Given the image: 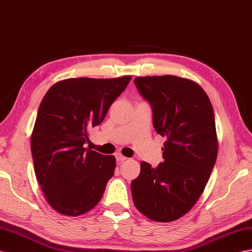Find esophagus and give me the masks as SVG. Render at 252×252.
<instances>
[{"mask_svg": "<svg viewBox=\"0 0 252 252\" xmlns=\"http://www.w3.org/2000/svg\"><path fill=\"white\" fill-rule=\"evenodd\" d=\"M116 159H117V162L122 163V162H125V160L126 159V158L125 156H122V154L118 153V154H116Z\"/></svg>", "mask_w": 252, "mask_h": 252, "instance_id": "esophagus-1", "label": "esophagus"}]
</instances>
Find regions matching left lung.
<instances>
[{"mask_svg": "<svg viewBox=\"0 0 252 252\" xmlns=\"http://www.w3.org/2000/svg\"><path fill=\"white\" fill-rule=\"evenodd\" d=\"M134 83L150 103L153 126L166 141L163 163L153 168L141 162L139 176L131 183L133 201L151 220H177L195 205L214 168V111L204 90L184 77L138 76Z\"/></svg>", "mask_w": 252, "mask_h": 252, "instance_id": "8db88e82", "label": "left lung"}]
</instances>
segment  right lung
I'll use <instances>...</instances> for the list:
<instances>
[{"label": "right lung", "mask_w": 252, "mask_h": 252, "mask_svg": "<svg viewBox=\"0 0 252 252\" xmlns=\"http://www.w3.org/2000/svg\"><path fill=\"white\" fill-rule=\"evenodd\" d=\"M131 75L67 79L55 83L39 105L31 150L47 201L61 214L79 216L99 203L116 158L84 148L88 131L104 120Z\"/></svg>", "instance_id": "1"}]
</instances>
